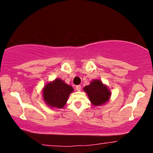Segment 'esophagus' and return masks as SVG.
Returning <instances> with one entry per match:
<instances>
[{
    "mask_svg": "<svg viewBox=\"0 0 153 153\" xmlns=\"http://www.w3.org/2000/svg\"><path fill=\"white\" fill-rule=\"evenodd\" d=\"M81 88V86L80 85H76V89L77 91H80Z\"/></svg>",
    "mask_w": 153,
    "mask_h": 153,
    "instance_id": "1",
    "label": "esophagus"
}]
</instances>
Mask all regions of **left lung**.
Listing matches in <instances>:
<instances>
[{
  "label": "left lung",
  "instance_id": "left-lung-1",
  "mask_svg": "<svg viewBox=\"0 0 153 153\" xmlns=\"http://www.w3.org/2000/svg\"><path fill=\"white\" fill-rule=\"evenodd\" d=\"M83 89L94 106L104 105L110 100L111 95V92L107 85L99 79H94Z\"/></svg>",
  "mask_w": 153,
  "mask_h": 153
}]
</instances>
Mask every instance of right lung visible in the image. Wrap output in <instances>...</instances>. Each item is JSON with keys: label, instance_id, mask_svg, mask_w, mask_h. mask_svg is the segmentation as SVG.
<instances>
[{"label": "right lung", "instance_id": "add662e5", "mask_svg": "<svg viewBox=\"0 0 153 153\" xmlns=\"http://www.w3.org/2000/svg\"><path fill=\"white\" fill-rule=\"evenodd\" d=\"M74 91L71 85L59 78L46 83L42 89V98L46 104L51 108H62L69 95Z\"/></svg>", "mask_w": 153, "mask_h": 153}]
</instances>
